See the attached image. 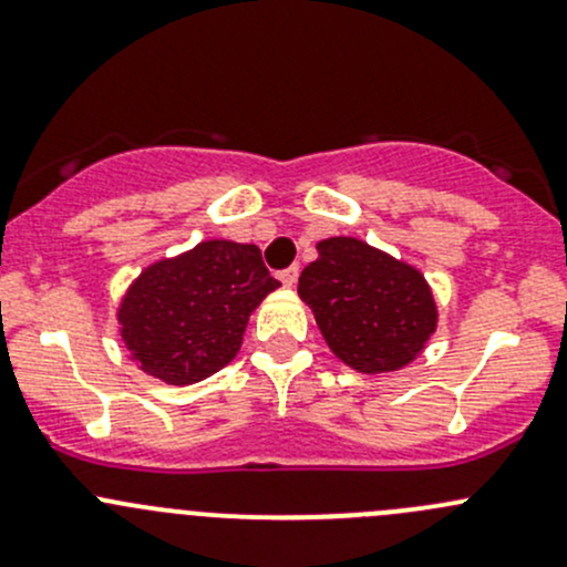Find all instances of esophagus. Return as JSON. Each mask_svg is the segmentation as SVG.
<instances>
[{
	"label": "esophagus",
	"instance_id": "34e87169",
	"mask_svg": "<svg viewBox=\"0 0 567 567\" xmlns=\"http://www.w3.org/2000/svg\"><path fill=\"white\" fill-rule=\"evenodd\" d=\"M277 277H279V282L285 285V288H293V285H296V279H299V266H290V268H285V271H279Z\"/></svg>",
	"mask_w": 567,
	"mask_h": 567
}]
</instances>
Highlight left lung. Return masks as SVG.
<instances>
[{"label":"left lung","mask_w":567,"mask_h":567,"mask_svg":"<svg viewBox=\"0 0 567 567\" xmlns=\"http://www.w3.org/2000/svg\"><path fill=\"white\" fill-rule=\"evenodd\" d=\"M299 296L337 359L359 373L414 362L436 331V301L414 266L359 238H326L301 271Z\"/></svg>","instance_id":"obj_1"}]
</instances>
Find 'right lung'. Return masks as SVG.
I'll list each match as a JSON object with an SVG mask.
<instances>
[{
	"label": "right lung",
	"mask_w": 567,
	"mask_h": 567,
	"mask_svg": "<svg viewBox=\"0 0 567 567\" xmlns=\"http://www.w3.org/2000/svg\"><path fill=\"white\" fill-rule=\"evenodd\" d=\"M277 288L255 244L203 241L134 279L120 337L142 373L197 384L236 359L251 310Z\"/></svg>",
	"instance_id": "1"
}]
</instances>
